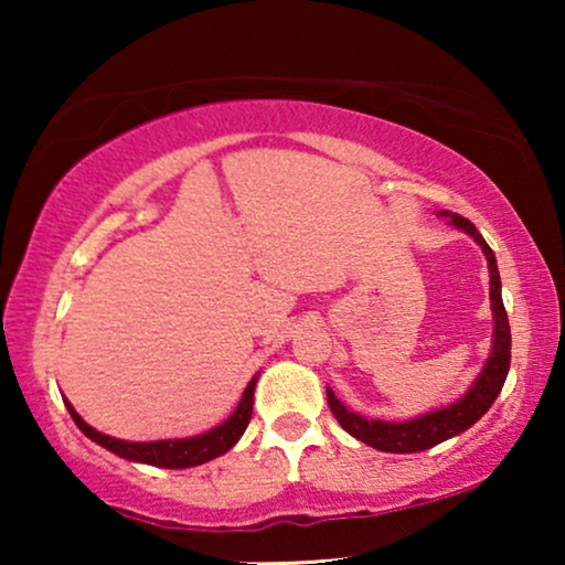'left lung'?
I'll return each mask as SVG.
<instances>
[{
    "mask_svg": "<svg viewBox=\"0 0 565 565\" xmlns=\"http://www.w3.org/2000/svg\"><path fill=\"white\" fill-rule=\"evenodd\" d=\"M437 215H445L447 223L455 228L466 231L473 242L481 246L486 262H489V298H491V316H493V337H491V352L481 373L470 383V388L462 393L458 401L447 404L435 412H424L414 419L404 422H385V419H367L358 412H350L342 401L334 396V391L327 388V401L334 419L342 424L344 431H350L354 439L365 443L381 452H422L429 450L445 439L458 437L460 431L473 427L481 416L489 412L493 401L504 388L509 362H512V334H509V319L504 300H501V277L497 267V257H493L491 246L486 238L478 234V228L468 218L458 213L443 211Z\"/></svg>",
    "mask_w": 565,
    "mask_h": 565,
    "instance_id": "8db88e82",
    "label": "left lung"
}]
</instances>
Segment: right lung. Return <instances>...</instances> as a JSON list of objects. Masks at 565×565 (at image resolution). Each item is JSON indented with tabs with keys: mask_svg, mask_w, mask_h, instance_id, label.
I'll return each mask as SVG.
<instances>
[{
	"mask_svg": "<svg viewBox=\"0 0 565 565\" xmlns=\"http://www.w3.org/2000/svg\"><path fill=\"white\" fill-rule=\"evenodd\" d=\"M257 377L254 375L249 385H246L242 393V401L234 408V414L228 416L226 422H221L218 427L203 431V435H192V437H177V439H151V443H130V439H118L110 435H103L95 427H89L87 422L76 414V408L68 404V398H64V404L72 414V419L76 427H79L84 435H87L92 443L103 445L105 450H110L113 455H118L122 460L130 462H143V466H153V468H195L203 466V462L218 458V455L228 452L234 447L242 435L249 427L252 419V406H254V388H257Z\"/></svg>",
	"mask_w": 565,
	"mask_h": 565,
	"instance_id": "right-lung-1",
	"label": "right lung"
}]
</instances>
